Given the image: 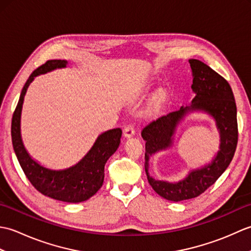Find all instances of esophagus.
Instances as JSON below:
<instances>
[{"instance_id": "34e87169", "label": "esophagus", "mask_w": 251, "mask_h": 251, "mask_svg": "<svg viewBox=\"0 0 251 251\" xmlns=\"http://www.w3.org/2000/svg\"><path fill=\"white\" fill-rule=\"evenodd\" d=\"M134 135H135V127H134V125H131V124L127 125L125 127V129H124V136L126 138H129V137L134 136Z\"/></svg>"}]
</instances>
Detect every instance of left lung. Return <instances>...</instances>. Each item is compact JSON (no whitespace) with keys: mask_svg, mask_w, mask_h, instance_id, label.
Returning a JSON list of instances; mask_svg holds the SVG:
<instances>
[{"mask_svg":"<svg viewBox=\"0 0 251 251\" xmlns=\"http://www.w3.org/2000/svg\"><path fill=\"white\" fill-rule=\"evenodd\" d=\"M193 73L192 89L196 94L191 106L157 117L143 127L141 136L146 140V173L148 181L156 193L173 201L194 199L214 184L230 165L238 141L236 103L230 84L219 73L201 60L190 59ZM204 109L214 116L221 130V151L211 164L195 171L178 184L153 179L147 173L148 155L171 144L174 128L188 110Z\"/></svg>","mask_w":251,"mask_h":251,"instance_id":"1","label":"left lung"}]
</instances>
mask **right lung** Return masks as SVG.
Instances as JSON below:
<instances>
[{
  "mask_svg": "<svg viewBox=\"0 0 251 251\" xmlns=\"http://www.w3.org/2000/svg\"><path fill=\"white\" fill-rule=\"evenodd\" d=\"M66 60H49L31 73L21 90L12 119V141L14 151L31 184L45 196L67 202L87 201L103 184L104 165L119 148L122 129L114 128L101 134L81 162L66 170H50L40 166L26 153L20 137V114L26 88L33 78L42 73L67 66Z\"/></svg>",
  "mask_w": 251,
  "mask_h": 251,
  "instance_id": "1",
  "label": "right lung"
}]
</instances>
